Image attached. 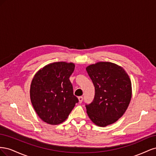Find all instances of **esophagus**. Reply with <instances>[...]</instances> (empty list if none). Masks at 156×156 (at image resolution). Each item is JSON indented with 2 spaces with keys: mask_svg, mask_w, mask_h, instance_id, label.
<instances>
[{
  "mask_svg": "<svg viewBox=\"0 0 156 156\" xmlns=\"http://www.w3.org/2000/svg\"><path fill=\"white\" fill-rule=\"evenodd\" d=\"M79 99V103H82L83 101V96H79L78 98Z\"/></svg>",
  "mask_w": 156,
  "mask_h": 156,
  "instance_id": "34e87169",
  "label": "esophagus"
}]
</instances>
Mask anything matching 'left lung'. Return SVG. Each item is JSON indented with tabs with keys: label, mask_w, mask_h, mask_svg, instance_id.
<instances>
[{
	"label": "left lung",
	"mask_w": 156,
	"mask_h": 156,
	"mask_svg": "<svg viewBox=\"0 0 156 156\" xmlns=\"http://www.w3.org/2000/svg\"><path fill=\"white\" fill-rule=\"evenodd\" d=\"M95 87V96L86 105L87 114L98 126L115 123L122 116L131 98V83L122 67L114 63L100 62L86 68Z\"/></svg>",
	"instance_id": "obj_1"
}]
</instances>
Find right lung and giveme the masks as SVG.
Wrapping results in <instances>:
<instances>
[{
  "instance_id": "right-lung-1",
  "label": "right lung",
  "mask_w": 156,
  "mask_h": 156,
  "mask_svg": "<svg viewBox=\"0 0 156 156\" xmlns=\"http://www.w3.org/2000/svg\"><path fill=\"white\" fill-rule=\"evenodd\" d=\"M74 69L72 62H54L40 69L33 78L30 100L37 115L46 123H62L79 102L69 79Z\"/></svg>"
}]
</instances>
